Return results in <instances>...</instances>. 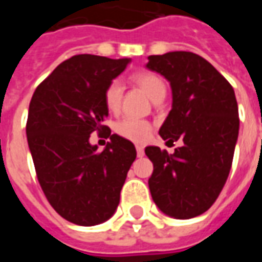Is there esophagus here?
Returning <instances> with one entry per match:
<instances>
[{"label": "esophagus", "instance_id": "1", "mask_svg": "<svg viewBox=\"0 0 262 262\" xmlns=\"http://www.w3.org/2000/svg\"><path fill=\"white\" fill-rule=\"evenodd\" d=\"M136 151L137 157H143V156H144V147H143V146H136Z\"/></svg>", "mask_w": 262, "mask_h": 262}]
</instances>
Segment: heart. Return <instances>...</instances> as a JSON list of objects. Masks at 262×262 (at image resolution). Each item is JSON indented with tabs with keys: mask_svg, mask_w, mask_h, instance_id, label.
Listing matches in <instances>:
<instances>
[{
	"mask_svg": "<svg viewBox=\"0 0 262 262\" xmlns=\"http://www.w3.org/2000/svg\"><path fill=\"white\" fill-rule=\"evenodd\" d=\"M133 80L140 85V88L146 92V95L150 99H153L156 95H159L160 92L165 91L164 81L154 73H148V71L137 73L133 77ZM122 95H123V86H122L119 81H112L106 86V90H105V105L111 112L119 111ZM116 132L119 133L120 136L126 137L129 140L142 143L146 142L148 136H150L151 126L148 125L147 122L136 119V118H125L116 125Z\"/></svg>",
	"mask_w": 262,
	"mask_h": 262,
	"instance_id": "1",
	"label": "heart"
}]
</instances>
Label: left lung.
I'll list each match as a JSON object with an SVG mask.
<instances>
[{
  "instance_id": "obj_1",
  "label": "left lung",
  "mask_w": 262,
  "mask_h": 262,
  "mask_svg": "<svg viewBox=\"0 0 262 262\" xmlns=\"http://www.w3.org/2000/svg\"><path fill=\"white\" fill-rule=\"evenodd\" d=\"M146 69L170 82L172 105L160 127L167 143L182 140L174 154L146 147L153 163L148 188L167 216L191 219L206 212L230 172L238 137L233 86L209 61L191 52L148 56Z\"/></svg>"
}]
</instances>
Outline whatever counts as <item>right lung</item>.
Segmentation results:
<instances>
[{
    "label": "right lung",
    "mask_w": 262,
    "mask_h": 262,
    "mask_svg": "<svg viewBox=\"0 0 262 262\" xmlns=\"http://www.w3.org/2000/svg\"><path fill=\"white\" fill-rule=\"evenodd\" d=\"M130 59L78 54L57 66L29 103L26 136L37 180L54 210L78 226L112 217L120 189L136 159L135 144L102 125L109 111L105 90ZM107 130L102 152L89 143Z\"/></svg>",
    "instance_id": "add662e5"
}]
</instances>
